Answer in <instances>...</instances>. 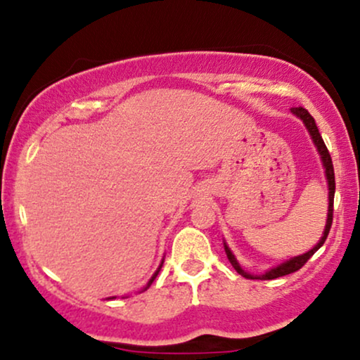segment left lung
Returning a JSON list of instances; mask_svg holds the SVG:
<instances>
[{"mask_svg":"<svg viewBox=\"0 0 360 360\" xmlns=\"http://www.w3.org/2000/svg\"><path fill=\"white\" fill-rule=\"evenodd\" d=\"M292 114L297 115L298 119H300L302 122L305 124L307 131H309L311 141H314V146L317 147V153L320 155V161H322V166H323V169H326V177H327V186H328V207H327L326 228H323L322 238H320L319 243L315 245L314 248L309 250L304 255H298V257H292V258L285 259V262H281L280 265L271 266L270 270H266L265 274H262V275H251L246 270H243L240 263H238V259H236L235 255H233V251L229 250V246L226 245V241H223L224 251H226V257L229 259V263H231L233 268H235L238 274H240L241 276H245V278H250V280H274V278H278V276L290 275V274H293V271L300 270V268L304 266L307 262H309L311 255H314L315 251L320 248V246L326 243V240H327V236H328V231H330V226H332L333 194H335V176H333V166H332L330 154H328V150H327V147H326V142H323L322 136H320V132H319V129H317V124H315L314 117L309 114V110L304 109V107H293Z\"/></svg>","mask_w":360,"mask_h":360,"instance_id":"left-lung-1","label":"left lung"}]
</instances>
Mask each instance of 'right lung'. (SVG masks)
<instances>
[{
	"instance_id": "obj_1",
	"label": "right lung",
	"mask_w": 360,
	"mask_h": 360,
	"mask_svg": "<svg viewBox=\"0 0 360 360\" xmlns=\"http://www.w3.org/2000/svg\"><path fill=\"white\" fill-rule=\"evenodd\" d=\"M162 263H164V258H162L161 265H159V268H158V270H155V271H154V275H153V276H150V278H149V281H147V285H146V287H144V288H142V292H144V290H147V288H149V287H150V283H153V281L155 280V276H158V274H159V271H161V266H162ZM110 298H115V297H110Z\"/></svg>"
}]
</instances>
